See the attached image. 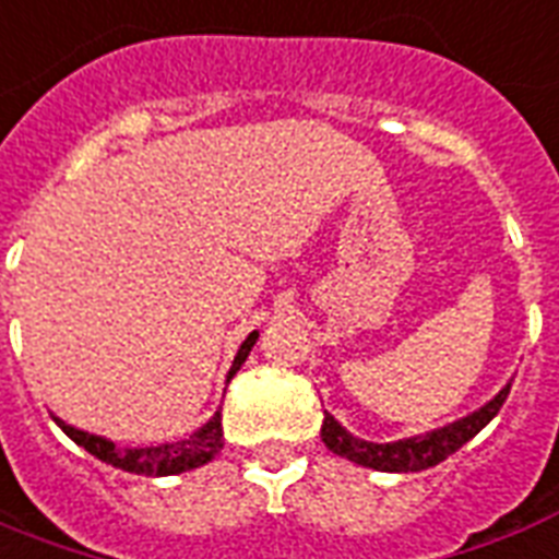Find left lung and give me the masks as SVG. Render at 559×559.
Returning a JSON list of instances; mask_svg holds the SVG:
<instances>
[{"label": "left lung", "instance_id": "1", "mask_svg": "<svg viewBox=\"0 0 559 559\" xmlns=\"http://www.w3.org/2000/svg\"><path fill=\"white\" fill-rule=\"evenodd\" d=\"M507 395H510V383L501 386L484 407L472 411L463 419L449 421L442 428L416 433V437H404V440L395 442L360 440L352 431H346L331 413H325V419H322V442L334 454H340V457L352 460L357 466L374 468V472H421V468H431L442 463L449 454L463 449L475 433L484 431L489 421L498 416L501 404L507 402Z\"/></svg>", "mask_w": 559, "mask_h": 559}]
</instances>
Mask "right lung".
Returning <instances> with one entry per match:
<instances>
[{
    "label": "right lung",
    "instance_id": "obj_1",
    "mask_svg": "<svg viewBox=\"0 0 559 559\" xmlns=\"http://www.w3.org/2000/svg\"><path fill=\"white\" fill-rule=\"evenodd\" d=\"M258 331H251L242 346L237 348L234 355V364L225 374V381H231L237 369L246 364L251 346L258 343ZM58 421L67 437H70L75 445H81L84 451H91L93 457H99L102 463H108L114 468H122V472H131V475H146V478H166V475H181V472H190V468L204 466L207 460H213L223 449V411H216L211 419L204 421L199 431H193L190 437L178 442H160V445H117L108 437H99V433H87L72 428L63 419L52 416Z\"/></svg>",
    "mask_w": 559,
    "mask_h": 559
}]
</instances>
